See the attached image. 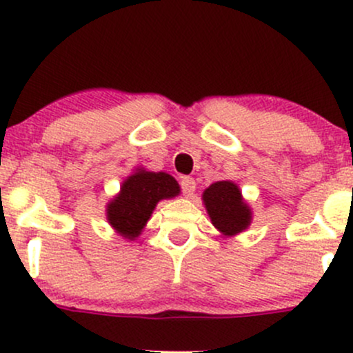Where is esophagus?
Instances as JSON below:
<instances>
[{"label": "esophagus", "instance_id": "esophagus-1", "mask_svg": "<svg viewBox=\"0 0 353 353\" xmlns=\"http://www.w3.org/2000/svg\"><path fill=\"white\" fill-rule=\"evenodd\" d=\"M181 189H182V194H184L185 197H192L194 196V190H196V181L192 179V177L185 176L181 179Z\"/></svg>", "mask_w": 353, "mask_h": 353}]
</instances>
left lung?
Wrapping results in <instances>:
<instances>
[{
  "label": "left lung",
  "instance_id": "left-lung-1",
  "mask_svg": "<svg viewBox=\"0 0 353 353\" xmlns=\"http://www.w3.org/2000/svg\"><path fill=\"white\" fill-rule=\"evenodd\" d=\"M202 201L210 222L222 236L232 237L250 225L252 212L232 181H217L210 184L202 194Z\"/></svg>",
  "mask_w": 353,
  "mask_h": 353
}]
</instances>
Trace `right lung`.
<instances>
[{
    "label": "right lung",
    "instance_id": "obj_1",
    "mask_svg": "<svg viewBox=\"0 0 353 353\" xmlns=\"http://www.w3.org/2000/svg\"><path fill=\"white\" fill-rule=\"evenodd\" d=\"M179 184L169 174L137 169L108 204V222L119 236L134 241L148 224L157 202L179 196Z\"/></svg>",
    "mask_w": 353,
    "mask_h": 353
}]
</instances>
